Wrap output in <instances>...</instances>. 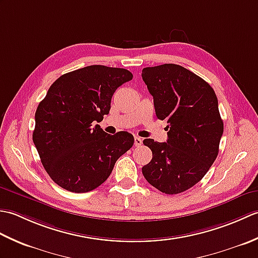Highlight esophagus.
Here are the masks:
<instances>
[{"label":"esophagus","instance_id":"obj_1","mask_svg":"<svg viewBox=\"0 0 258 258\" xmlns=\"http://www.w3.org/2000/svg\"><path fill=\"white\" fill-rule=\"evenodd\" d=\"M142 142H143V140L139 138V136H135V138H134V145L135 146H141Z\"/></svg>","mask_w":258,"mask_h":258}]
</instances>
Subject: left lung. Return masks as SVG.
Here are the masks:
<instances>
[{
    "label": "left lung",
    "instance_id": "1",
    "mask_svg": "<svg viewBox=\"0 0 258 258\" xmlns=\"http://www.w3.org/2000/svg\"><path fill=\"white\" fill-rule=\"evenodd\" d=\"M142 78L154 100L158 119H167V141H143L152 161L142 167L145 179L165 194H178L199 183L216 160L224 124L212 86L177 64L145 68Z\"/></svg>",
    "mask_w": 258,
    "mask_h": 258
}]
</instances>
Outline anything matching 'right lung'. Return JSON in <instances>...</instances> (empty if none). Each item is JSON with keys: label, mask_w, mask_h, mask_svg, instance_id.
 <instances>
[{"label": "right lung", "mask_w": 258, "mask_h": 258, "mask_svg": "<svg viewBox=\"0 0 258 258\" xmlns=\"http://www.w3.org/2000/svg\"><path fill=\"white\" fill-rule=\"evenodd\" d=\"M132 79L125 69L90 65L59 76L38 104L33 142L45 171L62 188L95 189L133 146L132 134L109 135L96 124L109 113L117 87Z\"/></svg>", "instance_id": "1"}]
</instances>
